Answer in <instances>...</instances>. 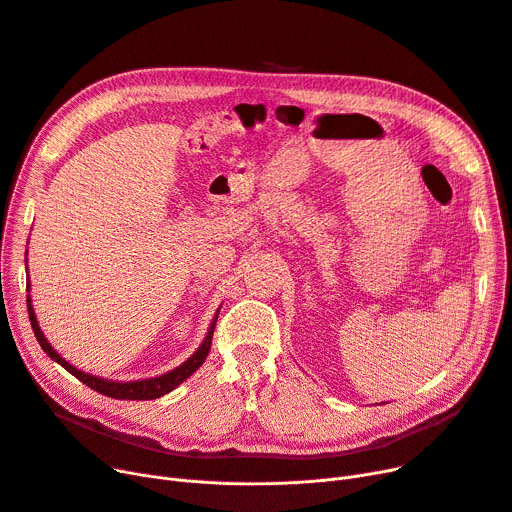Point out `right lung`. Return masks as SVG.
<instances>
[{
  "label": "right lung",
  "instance_id": "add662e5",
  "mask_svg": "<svg viewBox=\"0 0 512 512\" xmlns=\"http://www.w3.org/2000/svg\"><path fill=\"white\" fill-rule=\"evenodd\" d=\"M29 290V288H26ZM26 305H29V319H31V326H33V332H35V338L37 342L41 344L43 351L47 353V357H51L56 363H60L66 371H70L74 378H78L83 384H87L91 390L99 392V394H105V396H112V398H118V400H153V398H159L164 396L168 392H172L176 386H180L186 378H191V375L205 363L207 355H209V348H211V338H213V330H215V321H218V313H215L211 326L207 330V336L205 340L201 342V346L197 348V351L193 353V357H188L182 365H178L176 369L164 373V375H157V378H149V380H137V382H114V380H103V378H97V375H91V373H85L76 369L74 365H70L66 359H62V355H58L56 351H53V346L47 342V338L43 336L41 328H39V321L35 317V311H33V305H31V297H26Z\"/></svg>",
  "mask_w": 512,
  "mask_h": 512
}]
</instances>
